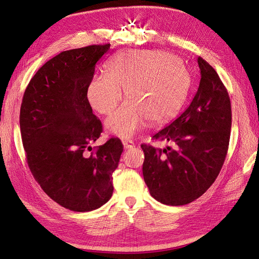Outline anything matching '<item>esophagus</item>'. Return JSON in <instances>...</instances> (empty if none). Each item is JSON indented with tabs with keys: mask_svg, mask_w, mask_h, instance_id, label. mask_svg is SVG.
<instances>
[{
	"mask_svg": "<svg viewBox=\"0 0 259 259\" xmlns=\"http://www.w3.org/2000/svg\"><path fill=\"white\" fill-rule=\"evenodd\" d=\"M123 146L125 149H133L135 147L134 143L132 142V140H128V139H124L123 140Z\"/></svg>",
	"mask_w": 259,
	"mask_h": 259,
	"instance_id": "esophagus-1",
	"label": "esophagus"
}]
</instances>
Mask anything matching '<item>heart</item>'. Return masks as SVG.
Here are the masks:
<instances>
[{"mask_svg":"<svg viewBox=\"0 0 259 259\" xmlns=\"http://www.w3.org/2000/svg\"><path fill=\"white\" fill-rule=\"evenodd\" d=\"M105 75L88 86V100L96 112L107 115L111 134L128 138L143 126L171 119L183 107L191 88V74L184 62L163 51H132L117 54L105 65Z\"/></svg>","mask_w":259,"mask_h":259,"instance_id":"1","label":"heart"}]
</instances>
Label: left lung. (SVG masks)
Here are the masks:
<instances>
[{"label": "left lung", "mask_w": 259, "mask_h": 259, "mask_svg": "<svg viewBox=\"0 0 259 259\" xmlns=\"http://www.w3.org/2000/svg\"><path fill=\"white\" fill-rule=\"evenodd\" d=\"M201 80L191 104L153 139L173 145L156 149L142 145L143 174L152 197L178 206L200 198L213 185L228 151L230 98L215 69L198 58Z\"/></svg>", "instance_id": "1"}]
</instances>
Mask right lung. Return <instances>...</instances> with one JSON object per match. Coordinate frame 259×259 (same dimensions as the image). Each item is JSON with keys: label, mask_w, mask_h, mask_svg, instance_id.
<instances>
[{"label": "right lung", "mask_w": 259, "mask_h": 259, "mask_svg": "<svg viewBox=\"0 0 259 259\" xmlns=\"http://www.w3.org/2000/svg\"><path fill=\"white\" fill-rule=\"evenodd\" d=\"M110 44L65 51L37 70L23 94L20 132L28 166L43 191L73 211L103 206L123 145L110 138L92 151L103 132L88 100L97 62Z\"/></svg>", "instance_id": "add662e5"}]
</instances>
